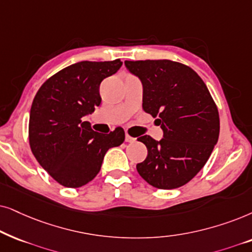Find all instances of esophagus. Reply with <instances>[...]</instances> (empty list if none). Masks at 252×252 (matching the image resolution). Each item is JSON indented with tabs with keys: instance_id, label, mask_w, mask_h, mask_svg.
<instances>
[{
	"instance_id": "1",
	"label": "esophagus",
	"mask_w": 252,
	"mask_h": 252,
	"mask_svg": "<svg viewBox=\"0 0 252 252\" xmlns=\"http://www.w3.org/2000/svg\"><path fill=\"white\" fill-rule=\"evenodd\" d=\"M135 138H133V137H131V136H129L128 133H126V142H128V143H133L135 142Z\"/></svg>"
}]
</instances>
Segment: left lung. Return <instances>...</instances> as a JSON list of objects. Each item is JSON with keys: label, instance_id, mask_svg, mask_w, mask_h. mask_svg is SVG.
Listing matches in <instances>:
<instances>
[{"label": "left lung", "instance_id": "obj_1", "mask_svg": "<svg viewBox=\"0 0 252 252\" xmlns=\"http://www.w3.org/2000/svg\"><path fill=\"white\" fill-rule=\"evenodd\" d=\"M126 68L142 80L143 109L163 131L157 142L139 137L147 157L137 172L158 189H176L203 168L219 138L218 107L203 79L182 63L170 60L126 61Z\"/></svg>", "mask_w": 252, "mask_h": 252}]
</instances>
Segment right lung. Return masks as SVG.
I'll return each instance as SVG.
<instances>
[{
	"label": "right lung",
	"instance_id": "add662e5",
	"mask_svg": "<svg viewBox=\"0 0 252 252\" xmlns=\"http://www.w3.org/2000/svg\"><path fill=\"white\" fill-rule=\"evenodd\" d=\"M121 65L120 59L75 63L49 77L33 99L30 147L40 166L63 187L79 188L92 181L107 151L124 142L121 126L100 133L83 121L101 103L100 84Z\"/></svg>",
	"mask_w": 252,
	"mask_h": 252
}]
</instances>
